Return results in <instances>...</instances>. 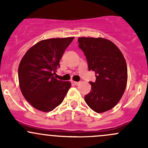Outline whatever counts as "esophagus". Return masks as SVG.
Listing matches in <instances>:
<instances>
[{
    "mask_svg": "<svg viewBox=\"0 0 148 148\" xmlns=\"http://www.w3.org/2000/svg\"><path fill=\"white\" fill-rule=\"evenodd\" d=\"M71 83H72L73 85H78L79 84H80V82L74 81V80H72V81H71Z\"/></svg>",
    "mask_w": 148,
    "mask_h": 148,
    "instance_id": "1",
    "label": "esophagus"
}]
</instances>
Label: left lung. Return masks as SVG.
<instances>
[{
    "instance_id": "1",
    "label": "left lung",
    "mask_w": 148,
    "mask_h": 148,
    "mask_svg": "<svg viewBox=\"0 0 148 148\" xmlns=\"http://www.w3.org/2000/svg\"><path fill=\"white\" fill-rule=\"evenodd\" d=\"M78 47L86 58L88 70L96 80L89 82L91 90L85 103L97 113L115 107L121 99L127 80V64L123 53L110 40L102 38H79Z\"/></svg>"
}]
</instances>
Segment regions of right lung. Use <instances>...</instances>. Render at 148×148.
<instances>
[{"label": "right lung", "mask_w": 148, "mask_h": 148, "mask_svg": "<svg viewBox=\"0 0 148 148\" xmlns=\"http://www.w3.org/2000/svg\"><path fill=\"white\" fill-rule=\"evenodd\" d=\"M74 38L41 40L30 48L18 67V80L23 95L33 107L49 112L58 106L71 86L54 75L60 60Z\"/></svg>", "instance_id": "1"}]
</instances>
